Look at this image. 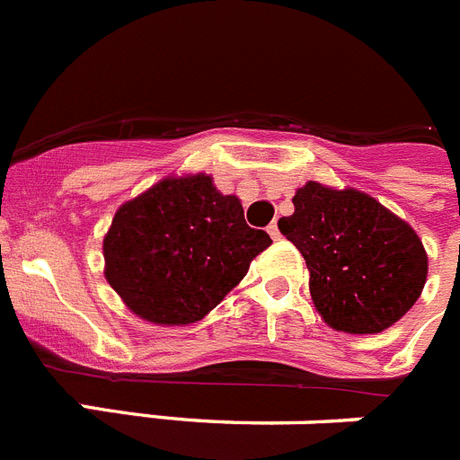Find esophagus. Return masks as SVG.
Returning <instances> with one entry per match:
<instances>
[{
    "instance_id": "34e87169",
    "label": "esophagus",
    "mask_w": 460,
    "mask_h": 460,
    "mask_svg": "<svg viewBox=\"0 0 460 460\" xmlns=\"http://www.w3.org/2000/svg\"><path fill=\"white\" fill-rule=\"evenodd\" d=\"M267 233H270V237H271V239H279V237H280V233H279V226H276V223H271V226L267 227Z\"/></svg>"
}]
</instances>
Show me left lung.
Listing matches in <instances>:
<instances>
[{"label": "left lung", "mask_w": 460, "mask_h": 460, "mask_svg": "<svg viewBox=\"0 0 460 460\" xmlns=\"http://www.w3.org/2000/svg\"><path fill=\"white\" fill-rule=\"evenodd\" d=\"M292 205L295 214L280 218L279 230L306 260L324 323L348 334H377L403 318L429 274L412 227L357 189L308 181Z\"/></svg>", "instance_id": "8db88e82"}]
</instances>
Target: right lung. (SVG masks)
Listing matches in <instances>:
<instances>
[{"instance_id":"1","label":"right lung","mask_w":460,"mask_h":460,"mask_svg":"<svg viewBox=\"0 0 460 460\" xmlns=\"http://www.w3.org/2000/svg\"><path fill=\"white\" fill-rule=\"evenodd\" d=\"M270 243L209 174H170L117 209L103 239L105 279L137 318L180 327L217 308Z\"/></svg>"}]
</instances>
